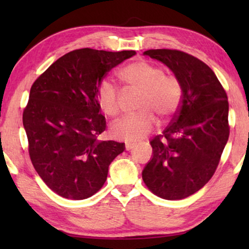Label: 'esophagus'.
Instances as JSON below:
<instances>
[{
    "instance_id": "obj_1",
    "label": "esophagus",
    "mask_w": 249,
    "mask_h": 249,
    "mask_svg": "<svg viewBox=\"0 0 249 249\" xmlns=\"http://www.w3.org/2000/svg\"><path fill=\"white\" fill-rule=\"evenodd\" d=\"M136 146V144H134V142H125V149L127 151H130V149H132Z\"/></svg>"
}]
</instances>
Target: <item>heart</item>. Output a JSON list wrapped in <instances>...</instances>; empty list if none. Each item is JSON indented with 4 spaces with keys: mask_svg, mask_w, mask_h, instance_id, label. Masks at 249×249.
Listing matches in <instances>:
<instances>
[{
    "mask_svg": "<svg viewBox=\"0 0 249 249\" xmlns=\"http://www.w3.org/2000/svg\"><path fill=\"white\" fill-rule=\"evenodd\" d=\"M119 77L131 89L141 91L138 113L127 115L111 127L115 139L138 142L147 136L156 125L155 114L169 120L177 113L181 103L182 88L178 78L165 74L161 67L146 60L128 63L119 71ZM98 107L107 117H115L120 111L119 93L113 85L103 80L96 90Z\"/></svg>",
    "mask_w": 249,
    "mask_h": 249,
    "instance_id": "1",
    "label": "heart"
}]
</instances>
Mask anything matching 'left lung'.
<instances>
[{
    "label": "left lung",
    "instance_id": "obj_1",
    "mask_svg": "<svg viewBox=\"0 0 249 249\" xmlns=\"http://www.w3.org/2000/svg\"><path fill=\"white\" fill-rule=\"evenodd\" d=\"M181 84L182 97L162 135L152 139L153 158L142 170L145 185L156 196L176 200L203 188L219 165L229 138V103L213 70L178 50H148Z\"/></svg>",
    "mask_w": 249,
    "mask_h": 249
}]
</instances>
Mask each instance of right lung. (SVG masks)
<instances>
[{
    "instance_id": "add662e5",
    "label": "right lung",
    "mask_w": 249,
    "mask_h": 249,
    "mask_svg": "<svg viewBox=\"0 0 249 249\" xmlns=\"http://www.w3.org/2000/svg\"><path fill=\"white\" fill-rule=\"evenodd\" d=\"M135 51L74 50L47 68L30 88L22 113L34 168L50 189L85 199L107 181L108 165L124 142L100 141L107 128L96 90L112 68Z\"/></svg>"
}]
</instances>
